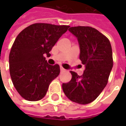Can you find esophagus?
I'll use <instances>...</instances> for the list:
<instances>
[{
    "label": "esophagus",
    "mask_w": 126,
    "mask_h": 126,
    "mask_svg": "<svg viewBox=\"0 0 126 126\" xmlns=\"http://www.w3.org/2000/svg\"><path fill=\"white\" fill-rule=\"evenodd\" d=\"M60 69H61V71H65V68H63V67H61Z\"/></svg>",
    "instance_id": "esophagus-1"
}]
</instances>
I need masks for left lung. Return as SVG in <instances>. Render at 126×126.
I'll return each instance as SVG.
<instances>
[{
  "mask_svg": "<svg viewBox=\"0 0 126 126\" xmlns=\"http://www.w3.org/2000/svg\"><path fill=\"white\" fill-rule=\"evenodd\" d=\"M68 31L77 38L79 59L85 69L82 76L71 71V81L63 83L62 88L68 99L87 104L93 101L107 84L113 66L112 47L109 39L93 28L77 26Z\"/></svg>",
  "mask_w": 126,
  "mask_h": 126,
  "instance_id": "left-lung-1",
  "label": "left lung"
}]
</instances>
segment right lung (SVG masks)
Returning <instances> with one entry per match:
<instances>
[{"label":"right lung","mask_w":126,"mask_h":126,"mask_svg":"<svg viewBox=\"0 0 126 126\" xmlns=\"http://www.w3.org/2000/svg\"><path fill=\"white\" fill-rule=\"evenodd\" d=\"M68 25L33 24L16 36L9 54V71L13 85L25 99L43 98L51 82L60 74V66L47 63L44 55L64 34Z\"/></svg>","instance_id":"1"}]
</instances>
